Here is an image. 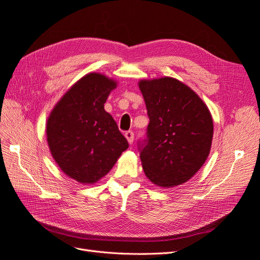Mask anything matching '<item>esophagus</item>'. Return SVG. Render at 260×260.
Here are the masks:
<instances>
[{
  "instance_id": "esophagus-1",
  "label": "esophagus",
  "mask_w": 260,
  "mask_h": 260,
  "mask_svg": "<svg viewBox=\"0 0 260 260\" xmlns=\"http://www.w3.org/2000/svg\"><path fill=\"white\" fill-rule=\"evenodd\" d=\"M124 137L127 138L129 144H132V143H133V140H135V133H133L132 131H125Z\"/></svg>"
}]
</instances>
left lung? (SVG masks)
<instances>
[{
    "instance_id": "left-lung-1",
    "label": "left lung",
    "mask_w": 260,
    "mask_h": 260,
    "mask_svg": "<svg viewBox=\"0 0 260 260\" xmlns=\"http://www.w3.org/2000/svg\"><path fill=\"white\" fill-rule=\"evenodd\" d=\"M149 123L139 141L145 176L158 186L184 183L209 155L214 124L207 106L187 85L174 78L142 80Z\"/></svg>"
}]
</instances>
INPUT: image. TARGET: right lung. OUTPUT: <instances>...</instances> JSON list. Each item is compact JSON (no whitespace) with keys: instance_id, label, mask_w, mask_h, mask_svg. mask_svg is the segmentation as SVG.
Returning <instances> with one entry per match:
<instances>
[{"instance_id":"add662e5","label":"right lung","mask_w":260,"mask_h":260,"mask_svg":"<svg viewBox=\"0 0 260 260\" xmlns=\"http://www.w3.org/2000/svg\"><path fill=\"white\" fill-rule=\"evenodd\" d=\"M115 88L116 82L103 75H85L60 99L46 123L55 161L80 183H94L107 175L129 146L104 109Z\"/></svg>"}]
</instances>
